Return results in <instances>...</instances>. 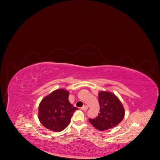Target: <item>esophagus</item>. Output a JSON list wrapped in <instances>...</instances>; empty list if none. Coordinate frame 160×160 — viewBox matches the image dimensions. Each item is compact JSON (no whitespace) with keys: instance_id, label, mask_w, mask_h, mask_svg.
<instances>
[{"instance_id":"esophagus-1","label":"esophagus","mask_w":160,"mask_h":160,"mask_svg":"<svg viewBox=\"0 0 160 160\" xmlns=\"http://www.w3.org/2000/svg\"><path fill=\"white\" fill-rule=\"evenodd\" d=\"M81 109L83 110V111H86V110L88 109V107L87 105H84V106H83V107L81 108Z\"/></svg>"}]
</instances>
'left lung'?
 <instances>
[{"label": "left lung", "instance_id": "8db88e82", "mask_svg": "<svg viewBox=\"0 0 160 160\" xmlns=\"http://www.w3.org/2000/svg\"><path fill=\"white\" fill-rule=\"evenodd\" d=\"M99 113L94 119H89L94 128L105 131L115 127L123 120L125 111L121 101L115 95L107 91L99 93Z\"/></svg>", "mask_w": 160, "mask_h": 160}]
</instances>
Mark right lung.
<instances>
[{"instance_id":"obj_1","label":"right lung","mask_w":160,"mask_h":160,"mask_svg":"<svg viewBox=\"0 0 160 160\" xmlns=\"http://www.w3.org/2000/svg\"><path fill=\"white\" fill-rule=\"evenodd\" d=\"M69 93L57 89L42 99L38 107V119L45 128L59 132L65 129L77 109L69 101Z\"/></svg>"}]
</instances>
